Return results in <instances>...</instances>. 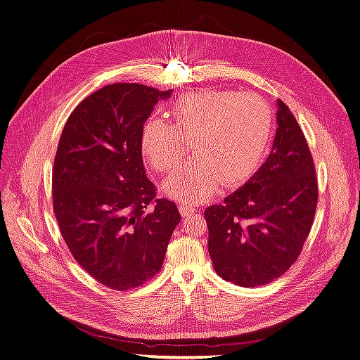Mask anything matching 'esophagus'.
<instances>
[{"instance_id": "1", "label": "esophagus", "mask_w": 360, "mask_h": 360, "mask_svg": "<svg viewBox=\"0 0 360 360\" xmlns=\"http://www.w3.org/2000/svg\"><path fill=\"white\" fill-rule=\"evenodd\" d=\"M179 210H180V213H181V216H189V214H193L195 212H197V209H195V207L188 205V204H181V205L179 207Z\"/></svg>"}]
</instances>
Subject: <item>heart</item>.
I'll return each instance as SVG.
<instances>
[{
  "instance_id": "1",
  "label": "heart",
  "mask_w": 360,
  "mask_h": 360,
  "mask_svg": "<svg viewBox=\"0 0 360 360\" xmlns=\"http://www.w3.org/2000/svg\"><path fill=\"white\" fill-rule=\"evenodd\" d=\"M171 123L148 118L139 146L148 165L160 174L195 159L163 183V193L195 205L210 200L222 183L236 186L259 167L271 136L270 105L255 93L204 90L184 94L172 103Z\"/></svg>"
}]
</instances>
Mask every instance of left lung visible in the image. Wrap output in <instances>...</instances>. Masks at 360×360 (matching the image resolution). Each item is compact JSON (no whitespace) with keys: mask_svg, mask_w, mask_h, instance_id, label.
<instances>
[{"mask_svg":"<svg viewBox=\"0 0 360 360\" xmlns=\"http://www.w3.org/2000/svg\"><path fill=\"white\" fill-rule=\"evenodd\" d=\"M267 160L242 188L204 212L216 274L240 287L270 284L302 252L314 222L319 183L311 151L290 108L278 101Z\"/></svg>","mask_w":360,"mask_h":360,"instance_id":"left-lung-1","label":"left lung"}]
</instances>
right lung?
<instances>
[{"label":"right lung","instance_id":"add662e5","mask_svg":"<svg viewBox=\"0 0 360 360\" xmlns=\"http://www.w3.org/2000/svg\"><path fill=\"white\" fill-rule=\"evenodd\" d=\"M171 93L106 85L75 108L60 136L52 201L61 236L86 274L112 290L158 274L181 219L176 204L156 198L139 146L155 105Z\"/></svg>","mask_w":360,"mask_h":360}]
</instances>
